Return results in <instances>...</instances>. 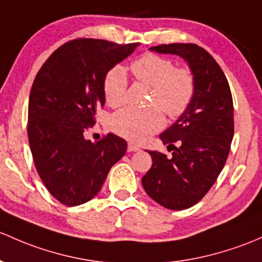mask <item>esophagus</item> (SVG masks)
I'll use <instances>...</instances> for the list:
<instances>
[{
  "label": "esophagus",
  "instance_id": "obj_1",
  "mask_svg": "<svg viewBox=\"0 0 262 262\" xmlns=\"http://www.w3.org/2000/svg\"><path fill=\"white\" fill-rule=\"evenodd\" d=\"M140 148L137 144H133V143H129L128 144V152H138Z\"/></svg>",
  "mask_w": 262,
  "mask_h": 262
}]
</instances>
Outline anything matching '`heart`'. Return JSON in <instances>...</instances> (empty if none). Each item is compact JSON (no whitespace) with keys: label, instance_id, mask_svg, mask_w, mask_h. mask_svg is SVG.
<instances>
[{"label":"heart","instance_id":"b5f03b06","mask_svg":"<svg viewBox=\"0 0 262 262\" xmlns=\"http://www.w3.org/2000/svg\"><path fill=\"white\" fill-rule=\"evenodd\" d=\"M138 80L153 88L150 105L159 106L169 117H178L191 103L194 94V79L188 69H177L172 60L157 55H144L132 64ZM128 78L123 66H114L104 79V95L109 105L118 106L125 99ZM164 125L162 110L124 108L112 118L115 133L132 142L143 143Z\"/></svg>","mask_w":262,"mask_h":262}]
</instances>
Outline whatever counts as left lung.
Returning <instances> with one entry per match:
<instances>
[{
    "label": "left lung",
    "mask_w": 262,
    "mask_h": 262,
    "mask_svg": "<svg viewBox=\"0 0 262 262\" xmlns=\"http://www.w3.org/2000/svg\"><path fill=\"white\" fill-rule=\"evenodd\" d=\"M149 50L182 57L194 79L189 105L159 136L172 147V157L149 150L152 167L142 178L143 188L157 203L186 210L205 197L225 166L233 138L232 95L224 71L205 49L169 43Z\"/></svg>",
    "instance_id": "8db88e82"
}]
</instances>
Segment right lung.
Returning <instances> with one entry per match:
<instances>
[{"mask_svg":"<svg viewBox=\"0 0 262 262\" xmlns=\"http://www.w3.org/2000/svg\"><path fill=\"white\" fill-rule=\"evenodd\" d=\"M137 46L78 38L52 52L38 70L29 99L30 149L43 184L62 205L94 198L126 152V142L115 134L93 143L84 132L105 104V75Z\"/></svg>","mask_w":262,"mask_h":262,"instance_id":"right-lung-1","label":"right lung"}]
</instances>
